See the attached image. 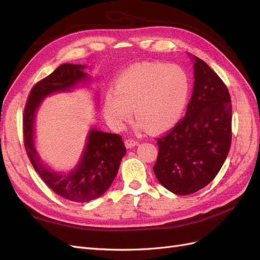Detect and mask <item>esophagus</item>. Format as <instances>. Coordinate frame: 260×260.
Masks as SVG:
<instances>
[{
	"instance_id": "34e87169",
	"label": "esophagus",
	"mask_w": 260,
	"mask_h": 260,
	"mask_svg": "<svg viewBox=\"0 0 260 260\" xmlns=\"http://www.w3.org/2000/svg\"><path fill=\"white\" fill-rule=\"evenodd\" d=\"M124 144H125V146H127V148H132L136 145H138V141L133 140V139H127L124 141Z\"/></svg>"
}]
</instances>
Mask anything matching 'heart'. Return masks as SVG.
I'll list each match as a JSON object with an SVG mask.
<instances>
[{
	"label": "heart",
	"instance_id": "heart-1",
	"mask_svg": "<svg viewBox=\"0 0 260 260\" xmlns=\"http://www.w3.org/2000/svg\"><path fill=\"white\" fill-rule=\"evenodd\" d=\"M188 91L190 82L182 68L142 62L124 70L115 81V90L106 91L104 114L108 123L119 130L133 108L139 125H144L148 132H161L180 119Z\"/></svg>",
	"mask_w": 260,
	"mask_h": 260
}]
</instances>
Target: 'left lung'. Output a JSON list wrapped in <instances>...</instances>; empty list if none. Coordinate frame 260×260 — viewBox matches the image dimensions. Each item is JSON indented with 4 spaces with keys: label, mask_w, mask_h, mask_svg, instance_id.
I'll return each mask as SVG.
<instances>
[{
    "label": "left lung",
    "mask_w": 260,
    "mask_h": 260,
    "mask_svg": "<svg viewBox=\"0 0 260 260\" xmlns=\"http://www.w3.org/2000/svg\"><path fill=\"white\" fill-rule=\"evenodd\" d=\"M190 56L194 67L191 100L183 119L157 139L158 156L153 167L159 183L178 195L198 192L215 179L232 137L229 91L205 61Z\"/></svg>",
    "instance_id": "left-lung-1"
}]
</instances>
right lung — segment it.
I'll list each match as a JSON object with an SVG mask.
<instances>
[{
  "label": "right lung",
  "mask_w": 260,
  "mask_h": 260,
  "mask_svg": "<svg viewBox=\"0 0 260 260\" xmlns=\"http://www.w3.org/2000/svg\"><path fill=\"white\" fill-rule=\"evenodd\" d=\"M85 65L62 64L39 81L31 90L23 115V139L29 159L51 190L66 200L84 203L103 195L112 185L125 151L122 138L95 128L90 129L80 159L67 172L48 166L39 155L35 141L38 109L45 98L54 93L70 92L90 82Z\"/></svg>",
  "instance_id": "1"
}]
</instances>
